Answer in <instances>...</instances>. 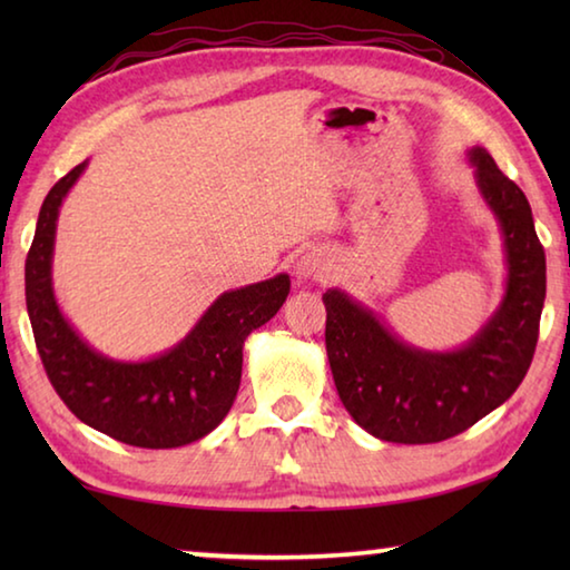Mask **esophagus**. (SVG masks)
Returning <instances> with one entry per match:
<instances>
[{"label": "esophagus", "instance_id": "obj_1", "mask_svg": "<svg viewBox=\"0 0 570 570\" xmlns=\"http://www.w3.org/2000/svg\"><path fill=\"white\" fill-rule=\"evenodd\" d=\"M294 272L298 282H306V278H324L326 262L322 250H306V254L298 256Z\"/></svg>", "mask_w": 570, "mask_h": 570}]
</instances>
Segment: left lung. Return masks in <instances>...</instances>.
<instances>
[{"mask_svg":"<svg viewBox=\"0 0 570 570\" xmlns=\"http://www.w3.org/2000/svg\"><path fill=\"white\" fill-rule=\"evenodd\" d=\"M465 156L505 250L503 298L465 344L422 350L342 288L322 296L336 392L352 420L384 442L428 445L460 435L518 390L535 352L546 254L530 204L485 148L472 146Z\"/></svg>","mask_w":570,"mask_h":570,"instance_id":"1","label":"left lung"}]
</instances>
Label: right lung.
<instances>
[{"label": "right lung", "mask_w": 570, "mask_h": 570, "mask_svg": "<svg viewBox=\"0 0 570 570\" xmlns=\"http://www.w3.org/2000/svg\"><path fill=\"white\" fill-rule=\"evenodd\" d=\"M90 160L47 193L24 264L27 314L55 392L77 420L132 448L168 450L214 432L240 384L244 342L284 306L292 278L276 274L220 294L193 330L148 360H112L82 340L55 296L57 218Z\"/></svg>", "instance_id": "obj_1"}]
</instances>
